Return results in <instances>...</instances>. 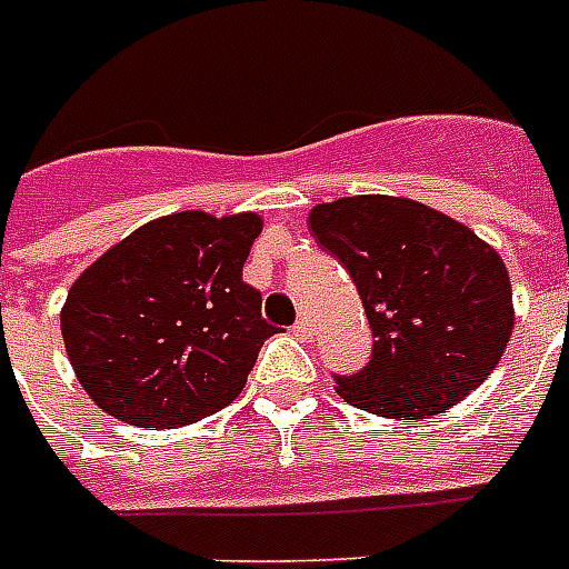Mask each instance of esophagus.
<instances>
[{"label":"esophagus","instance_id":"1","mask_svg":"<svg viewBox=\"0 0 569 569\" xmlns=\"http://www.w3.org/2000/svg\"><path fill=\"white\" fill-rule=\"evenodd\" d=\"M292 333L298 339H303V342H310V339H312V325L307 319H298V321H295Z\"/></svg>","mask_w":569,"mask_h":569}]
</instances>
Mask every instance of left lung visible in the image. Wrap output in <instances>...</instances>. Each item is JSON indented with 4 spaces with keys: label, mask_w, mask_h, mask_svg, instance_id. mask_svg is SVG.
Returning <instances> with one entry per match:
<instances>
[{
    "label": "left lung",
    "mask_w": 569,
    "mask_h": 569,
    "mask_svg": "<svg viewBox=\"0 0 569 569\" xmlns=\"http://www.w3.org/2000/svg\"><path fill=\"white\" fill-rule=\"evenodd\" d=\"M310 230L355 280L372 360L337 378L348 405L431 419L481 387L511 342L502 257L467 223L407 197L357 194L312 206Z\"/></svg>",
    "instance_id": "8db88e82"
}]
</instances>
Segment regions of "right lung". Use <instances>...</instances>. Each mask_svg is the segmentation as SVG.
<instances>
[{"instance_id": "right-lung-1", "label": "right lung", "mask_w": 569, "mask_h": 569, "mask_svg": "<svg viewBox=\"0 0 569 569\" xmlns=\"http://www.w3.org/2000/svg\"><path fill=\"white\" fill-rule=\"evenodd\" d=\"M259 232L257 212L162 214L76 277L61 337L93 405L159 431L236 401L274 333L241 280Z\"/></svg>"}]
</instances>
